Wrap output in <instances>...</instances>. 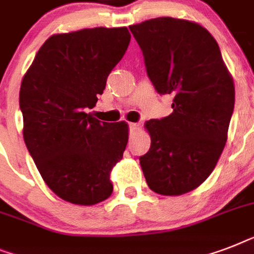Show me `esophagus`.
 Here are the masks:
<instances>
[{"instance_id":"esophagus-1","label":"esophagus","mask_w":254,"mask_h":254,"mask_svg":"<svg viewBox=\"0 0 254 254\" xmlns=\"http://www.w3.org/2000/svg\"><path fill=\"white\" fill-rule=\"evenodd\" d=\"M129 129H130V131H131V133H134V131L139 130V124L130 123V124H129Z\"/></svg>"}]
</instances>
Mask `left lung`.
I'll use <instances>...</instances> for the list:
<instances>
[{
	"label": "left lung",
	"mask_w": 254,
	"mask_h": 254,
	"mask_svg": "<svg viewBox=\"0 0 254 254\" xmlns=\"http://www.w3.org/2000/svg\"><path fill=\"white\" fill-rule=\"evenodd\" d=\"M129 29L157 92L174 95L171 115L145 123L151 146L139 163L154 192L183 195L209 177L224 150L233 79L215 38L196 22L159 17Z\"/></svg>",
	"instance_id": "obj_1"
}]
</instances>
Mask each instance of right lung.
<instances>
[{"label": "right lung", "instance_id": "1", "mask_svg": "<svg viewBox=\"0 0 254 254\" xmlns=\"http://www.w3.org/2000/svg\"><path fill=\"white\" fill-rule=\"evenodd\" d=\"M130 42L127 27L54 34L22 79L23 139L45 183L63 200L93 205L112 195L111 171L123 159L125 121L87 113Z\"/></svg>", "mask_w": 254, "mask_h": 254}]
</instances>
